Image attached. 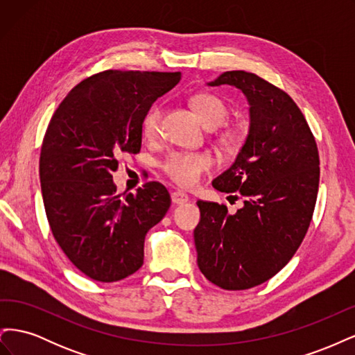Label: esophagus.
Here are the masks:
<instances>
[{"instance_id":"34e87169","label":"esophagus","mask_w":355,"mask_h":355,"mask_svg":"<svg viewBox=\"0 0 355 355\" xmlns=\"http://www.w3.org/2000/svg\"><path fill=\"white\" fill-rule=\"evenodd\" d=\"M188 194H185V192L182 191H175L171 192V201H173L175 204H178V206H182V204L188 202Z\"/></svg>"}]
</instances>
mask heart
<instances>
[{
    "label": "heart",
    "mask_w": 355,
    "mask_h": 355,
    "mask_svg": "<svg viewBox=\"0 0 355 355\" xmlns=\"http://www.w3.org/2000/svg\"><path fill=\"white\" fill-rule=\"evenodd\" d=\"M191 105L207 128L219 127L230 115L227 102L214 93H198L191 99ZM161 120H163L161 106H151L142 118L144 136L148 139H157L161 133ZM222 137L225 141L235 144L240 141L241 130L237 127H227L222 133ZM211 166L213 159L209 154L185 151H173L167 154L159 164L163 173L170 180L184 188L194 187L201 176L211 168Z\"/></svg>",
    "instance_id": "heart-1"
}]
</instances>
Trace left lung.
Instances as JSON below:
<instances>
[{"instance_id": "1", "label": "left lung", "mask_w": 355, "mask_h": 355, "mask_svg": "<svg viewBox=\"0 0 355 355\" xmlns=\"http://www.w3.org/2000/svg\"><path fill=\"white\" fill-rule=\"evenodd\" d=\"M240 89L250 105V128L234 164L213 180L240 192L244 204L197 201V263L209 282L245 290L270 280L292 259L309 228L317 201L320 157L315 137L290 96L245 71H227L209 85Z\"/></svg>"}]
</instances>
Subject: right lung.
Instances as JSON below:
<instances>
[{"label": "right lung", "mask_w": 355, "mask_h": 355, "mask_svg": "<svg viewBox=\"0 0 355 355\" xmlns=\"http://www.w3.org/2000/svg\"><path fill=\"white\" fill-rule=\"evenodd\" d=\"M179 80L180 72H98L75 85L49 123L40 155L47 220L63 253L94 282L136 272L146 232L170 207L158 182L116 194L112 171L124 154L141 151L145 112Z\"/></svg>", "instance_id": "right-lung-1"}]
</instances>
